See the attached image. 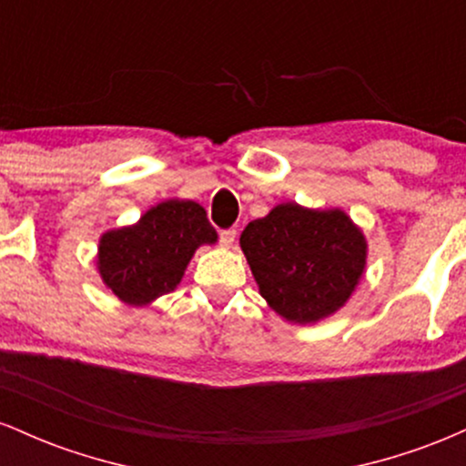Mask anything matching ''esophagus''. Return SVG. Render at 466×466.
I'll use <instances>...</instances> for the list:
<instances>
[{"mask_svg":"<svg viewBox=\"0 0 466 466\" xmlns=\"http://www.w3.org/2000/svg\"><path fill=\"white\" fill-rule=\"evenodd\" d=\"M221 245L223 248H232L234 245V240H237V229H223L221 232Z\"/></svg>","mask_w":466,"mask_h":466,"instance_id":"esophagus-1","label":"esophagus"}]
</instances>
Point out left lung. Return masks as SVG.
<instances>
[{"label":"left lung","mask_w":466,"mask_h":466,"mask_svg":"<svg viewBox=\"0 0 466 466\" xmlns=\"http://www.w3.org/2000/svg\"><path fill=\"white\" fill-rule=\"evenodd\" d=\"M240 249L269 309L291 324H315L350 300L368 260L363 229L341 208L278 203L248 223Z\"/></svg>","instance_id":"left-lung-1"}]
</instances>
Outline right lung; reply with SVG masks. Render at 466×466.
Listing matches in <instances>:
<instances>
[{
    "mask_svg": "<svg viewBox=\"0 0 466 466\" xmlns=\"http://www.w3.org/2000/svg\"><path fill=\"white\" fill-rule=\"evenodd\" d=\"M206 208L192 199H166L133 226L106 229L98 238L96 269L103 285L129 307H151L175 291L201 245H215Z\"/></svg>",
    "mask_w": 466,
    "mask_h": 466,
    "instance_id": "add662e5",
    "label": "right lung"
}]
</instances>
